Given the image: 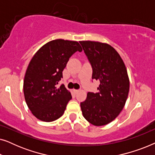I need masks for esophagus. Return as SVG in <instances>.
<instances>
[{
	"label": "esophagus",
	"mask_w": 155,
	"mask_h": 155,
	"mask_svg": "<svg viewBox=\"0 0 155 155\" xmlns=\"http://www.w3.org/2000/svg\"><path fill=\"white\" fill-rule=\"evenodd\" d=\"M73 92L75 93H78V92H79V90H73Z\"/></svg>",
	"instance_id": "1"
}]
</instances>
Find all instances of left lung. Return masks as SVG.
I'll use <instances>...</instances> for the list:
<instances>
[{"mask_svg":"<svg viewBox=\"0 0 155 155\" xmlns=\"http://www.w3.org/2000/svg\"><path fill=\"white\" fill-rule=\"evenodd\" d=\"M92 68V79L99 80L98 92H88L80 103L84 118L97 126L114 120L124 109L130 82L126 68L118 53L109 44L80 41Z\"/></svg>","mask_w":155,"mask_h":155,"instance_id":"left-lung-1","label":"left lung"}]
</instances>
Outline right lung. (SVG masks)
I'll return each mask as SVG.
<instances>
[{"label":"right lung","mask_w":155,"mask_h":155,"mask_svg":"<svg viewBox=\"0 0 155 155\" xmlns=\"http://www.w3.org/2000/svg\"><path fill=\"white\" fill-rule=\"evenodd\" d=\"M82 51L78 41L56 39L44 44L31 58L25 75L23 91L29 110L38 119L51 122L64 113L72 96L64 84L57 85L69 58Z\"/></svg>","instance_id":"right-lung-1"}]
</instances>
